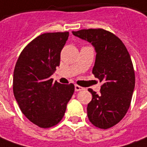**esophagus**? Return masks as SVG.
Returning <instances> with one entry per match:
<instances>
[{
  "label": "esophagus",
  "mask_w": 147,
  "mask_h": 147,
  "mask_svg": "<svg viewBox=\"0 0 147 147\" xmlns=\"http://www.w3.org/2000/svg\"><path fill=\"white\" fill-rule=\"evenodd\" d=\"M74 88H75V91H81V90H85V88L80 86H78V85H75Z\"/></svg>",
  "instance_id": "obj_1"
}]
</instances>
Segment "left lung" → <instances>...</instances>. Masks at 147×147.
I'll return each instance as SVG.
<instances>
[{
    "instance_id": "8db88e82",
    "label": "left lung",
    "mask_w": 147,
    "mask_h": 147,
    "mask_svg": "<svg viewBox=\"0 0 147 147\" xmlns=\"http://www.w3.org/2000/svg\"><path fill=\"white\" fill-rule=\"evenodd\" d=\"M72 33L94 47L92 72L103 82L98 94L88 90L93 97L87 106L89 120L100 129L110 128L124 118L131 102L135 75L130 56L122 41L105 29H82Z\"/></svg>"
}]
</instances>
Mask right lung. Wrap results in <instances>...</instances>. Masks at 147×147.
Returning <instances> with one entry per match:
<instances>
[{"mask_svg":"<svg viewBox=\"0 0 147 147\" xmlns=\"http://www.w3.org/2000/svg\"><path fill=\"white\" fill-rule=\"evenodd\" d=\"M68 37L69 32L41 34L26 45L15 65L14 97L25 117L41 128L60 122L74 92V84L51 78Z\"/></svg>","mask_w":147,"mask_h":147,"instance_id":"1","label":"right lung"}]
</instances>
